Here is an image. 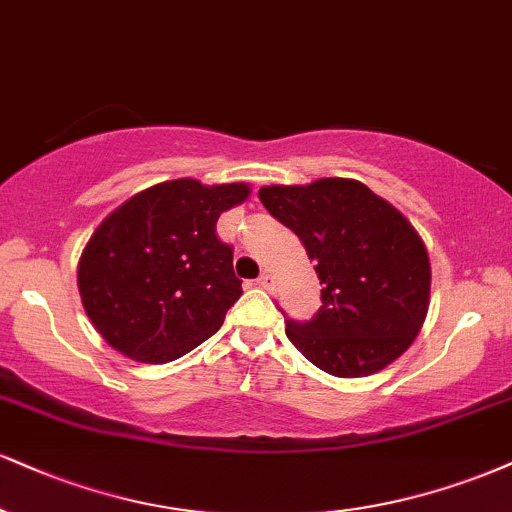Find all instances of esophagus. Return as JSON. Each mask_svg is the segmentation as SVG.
I'll return each mask as SVG.
<instances>
[{
	"mask_svg": "<svg viewBox=\"0 0 512 512\" xmlns=\"http://www.w3.org/2000/svg\"><path fill=\"white\" fill-rule=\"evenodd\" d=\"M257 286L264 288V291H274V276L269 272L260 274V279H257Z\"/></svg>",
	"mask_w": 512,
	"mask_h": 512,
	"instance_id": "34e87169",
	"label": "esophagus"
}]
</instances>
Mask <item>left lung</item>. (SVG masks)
I'll use <instances>...</instances> for the list:
<instances>
[{
  "mask_svg": "<svg viewBox=\"0 0 512 512\" xmlns=\"http://www.w3.org/2000/svg\"><path fill=\"white\" fill-rule=\"evenodd\" d=\"M260 200L303 240L322 283L317 315L286 319L293 346L343 379L369 377L403 355L420 334L432 286L427 248L410 221L353 178L264 186Z\"/></svg>",
  "mask_w": 512,
  "mask_h": 512,
  "instance_id": "8db88e82",
  "label": "left lung"
}]
</instances>
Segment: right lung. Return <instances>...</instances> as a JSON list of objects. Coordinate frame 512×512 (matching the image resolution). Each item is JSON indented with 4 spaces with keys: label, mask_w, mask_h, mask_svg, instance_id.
I'll return each instance as SVG.
<instances>
[{
    "label": "right lung",
    "mask_w": 512,
    "mask_h": 512,
    "mask_svg": "<svg viewBox=\"0 0 512 512\" xmlns=\"http://www.w3.org/2000/svg\"><path fill=\"white\" fill-rule=\"evenodd\" d=\"M248 195L245 183L176 178L133 195L97 226L80 255L78 291L109 346L162 365L217 334L243 293L217 219Z\"/></svg>",
    "instance_id": "right-lung-1"
}]
</instances>
